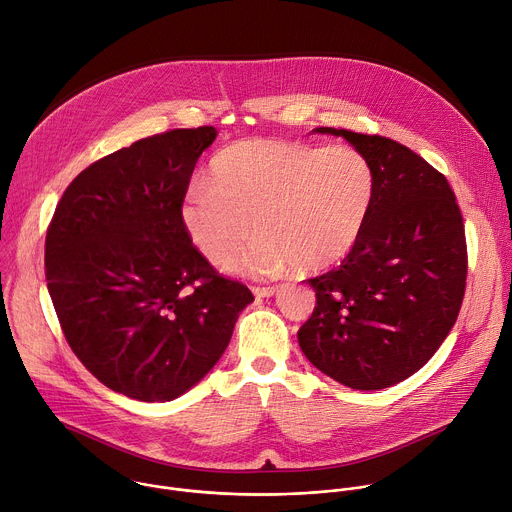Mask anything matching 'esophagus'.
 Returning a JSON list of instances; mask_svg holds the SVG:
<instances>
[{
	"label": "esophagus",
	"instance_id": "34e87169",
	"mask_svg": "<svg viewBox=\"0 0 512 512\" xmlns=\"http://www.w3.org/2000/svg\"><path fill=\"white\" fill-rule=\"evenodd\" d=\"M253 294L257 298H269L275 294V287L273 285H253Z\"/></svg>",
	"mask_w": 512,
	"mask_h": 512
}]
</instances>
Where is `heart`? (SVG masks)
Here are the masks:
<instances>
[{
  "label": "heart",
  "mask_w": 512,
  "mask_h": 512,
  "mask_svg": "<svg viewBox=\"0 0 512 512\" xmlns=\"http://www.w3.org/2000/svg\"><path fill=\"white\" fill-rule=\"evenodd\" d=\"M212 184L194 182L180 200L190 241L212 261L249 275H277L298 265L322 271L358 243L375 196L369 160L352 148L247 139L218 152Z\"/></svg>",
  "instance_id": "b5f03b06"
}]
</instances>
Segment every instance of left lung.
Instances as JSON below:
<instances>
[{
	"label": "left lung",
	"mask_w": 512,
	"mask_h": 512,
	"mask_svg": "<svg viewBox=\"0 0 512 512\" xmlns=\"http://www.w3.org/2000/svg\"><path fill=\"white\" fill-rule=\"evenodd\" d=\"M369 160L375 196L367 225L340 267L308 279L316 308L298 340L308 360L360 391L397 385L442 346L462 308L468 249L456 194L407 145L350 129Z\"/></svg>",
	"instance_id": "obj_1"
}]
</instances>
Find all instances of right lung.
<instances>
[{
    "label": "right lung",
    "instance_id": "add662e5",
    "mask_svg": "<svg viewBox=\"0 0 512 512\" xmlns=\"http://www.w3.org/2000/svg\"><path fill=\"white\" fill-rule=\"evenodd\" d=\"M216 129H170L68 184L46 231L50 298L72 352L105 387L172 401L223 356L251 289L192 245L180 200Z\"/></svg>",
    "mask_w": 512,
    "mask_h": 512
}]
</instances>
